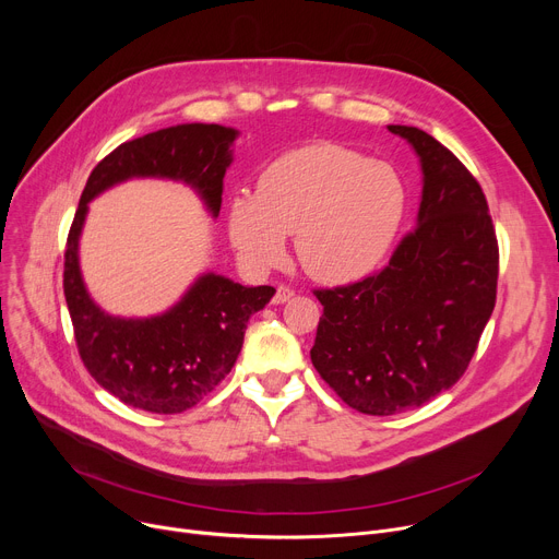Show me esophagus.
I'll list each match as a JSON object with an SVG mask.
<instances>
[{
  "mask_svg": "<svg viewBox=\"0 0 559 559\" xmlns=\"http://www.w3.org/2000/svg\"><path fill=\"white\" fill-rule=\"evenodd\" d=\"M292 297H295V289L287 287V285H278V287H276V295H274V299H272V301L278 306V304L289 301Z\"/></svg>",
  "mask_w": 559,
  "mask_h": 559,
  "instance_id": "1",
  "label": "esophagus"
}]
</instances>
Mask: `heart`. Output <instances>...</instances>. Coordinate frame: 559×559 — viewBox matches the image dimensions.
I'll use <instances>...</instances> for the list:
<instances>
[{
  "label": "heart",
  "mask_w": 559,
  "mask_h": 559,
  "mask_svg": "<svg viewBox=\"0 0 559 559\" xmlns=\"http://www.w3.org/2000/svg\"><path fill=\"white\" fill-rule=\"evenodd\" d=\"M405 203V186L392 165L317 142L264 167L255 197L233 199L228 235L235 251L255 270L276 264L285 235H295V253L306 274L342 285L383 262Z\"/></svg>",
  "instance_id": "b5f03b06"
}]
</instances>
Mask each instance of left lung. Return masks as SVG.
<instances>
[{
    "label": "left lung",
    "mask_w": 559,
    "mask_h": 559,
    "mask_svg": "<svg viewBox=\"0 0 559 559\" xmlns=\"http://www.w3.org/2000/svg\"><path fill=\"white\" fill-rule=\"evenodd\" d=\"M421 163L417 226L388 267L354 285L314 289L310 360L358 413L390 417L453 388L496 304L498 242L483 188L444 144L417 127H388Z\"/></svg>",
    "instance_id": "obj_1"
}]
</instances>
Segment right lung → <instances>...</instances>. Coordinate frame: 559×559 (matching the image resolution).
Instances as JSON below:
<instances>
[{
    "instance_id": "1",
    "label": "right lung",
    "mask_w": 559,
    "mask_h": 559,
    "mask_svg": "<svg viewBox=\"0 0 559 559\" xmlns=\"http://www.w3.org/2000/svg\"><path fill=\"white\" fill-rule=\"evenodd\" d=\"M235 138L238 131L230 127L194 122L129 140L87 176L79 201L63 272L79 356L106 392L144 413L176 415L211 394L240 356L249 317L267 306L276 289L245 287L209 272L160 314H108L87 295L79 267L87 203L129 179H169L190 186L217 217Z\"/></svg>"
}]
</instances>
